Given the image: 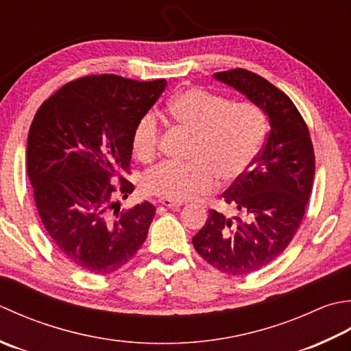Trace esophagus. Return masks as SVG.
I'll use <instances>...</instances> for the list:
<instances>
[{
  "label": "esophagus",
  "instance_id": "esophagus-1",
  "mask_svg": "<svg viewBox=\"0 0 351 351\" xmlns=\"http://www.w3.org/2000/svg\"><path fill=\"white\" fill-rule=\"evenodd\" d=\"M159 203L165 207H169V209H177V207H180L183 203L182 202H174V199H169V198H160Z\"/></svg>",
  "mask_w": 351,
  "mask_h": 351
}]
</instances>
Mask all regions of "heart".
<instances>
[{
	"label": "heart",
	"instance_id": "b5f03b06",
	"mask_svg": "<svg viewBox=\"0 0 351 351\" xmlns=\"http://www.w3.org/2000/svg\"><path fill=\"white\" fill-rule=\"evenodd\" d=\"M174 124L194 134L188 165L162 163L142 178L147 194L174 202L213 191L217 180L228 184L252 167L265 134V117L253 103H230L227 98L191 88L168 104ZM162 128L154 113H145L133 130V152L142 162L159 153Z\"/></svg>",
	"mask_w": 351,
	"mask_h": 351
}]
</instances>
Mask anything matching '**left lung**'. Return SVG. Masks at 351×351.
<instances>
[{
	"instance_id": "left-lung-1",
	"label": "left lung",
	"mask_w": 351,
	"mask_h": 351,
	"mask_svg": "<svg viewBox=\"0 0 351 351\" xmlns=\"http://www.w3.org/2000/svg\"><path fill=\"white\" fill-rule=\"evenodd\" d=\"M268 117L269 133L247 173L224 194L234 215L209 210L197 253L228 276H247L283 253L304 217L315 174L309 130L291 98L247 69L213 74Z\"/></svg>"
}]
</instances>
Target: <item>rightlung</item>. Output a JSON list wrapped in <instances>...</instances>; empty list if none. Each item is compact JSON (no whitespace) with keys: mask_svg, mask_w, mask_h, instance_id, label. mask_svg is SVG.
Masks as SVG:
<instances>
[{"mask_svg":"<svg viewBox=\"0 0 351 351\" xmlns=\"http://www.w3.org/2000/svg\"><path fill=\"white\" fill-rule=\"evenodd\" d=\"M167 80L113 74L71 82L36 112L28 132L27 171L42 224L78 268L110 274L147 239L156 207L128 210L133 130L165 90ZM119 176L118 181L114 178Z\"/></svg>","mask_w":351,"mask_h":351,"instance_id":"1","label":"right lung"}]
</instances>
